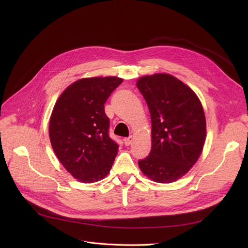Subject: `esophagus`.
<instances>
[{"mask_svg":"<svg viewBox=\"0 0 248 248\" xmlns=\"http://www.w3.org/2000/svg\"><path fill=\"white\" fill-rule=\"evenodd\" d=\"M124 145L125 146H129V145H132L133 142H134V137H128V138H125L124 140Z\"/></svg>","mask_w":248,"mask_h":248,"instance_id":"esophagus-1","label":"esophagus"}]
</instances>
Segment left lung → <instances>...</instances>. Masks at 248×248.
<instances>
[{"mask_svg": "<svg viewBox=\"0 0 248 248\" xmlns=\"http://www.w3.org/2000/svg\"><path fill=\"white\" fill-rule=\"evenodd\" d=\"M137 86L152 121V150L139 167L157 183L175 182L189 172L202 153L206 138L202 104L189 86L170 74L142 76Z\"/></svg>", "mask_w": 248, "mask_h": 248, "instance_id": "obj_1", "label": "left lung"}]
</instances>
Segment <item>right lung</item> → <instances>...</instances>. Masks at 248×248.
Returning a JSON list of instances; mask_svg holds the SVG:
<instances>
[{
    "instance_id": "obj_1",
    "label": "right lung",
    "mask_w": 248,
    "mask_h": 248,
    "mask_svg": "<svg viewBox=\"0 0 248 248\" xmlns=\"http://www.w3.org/2000/svg\"><path fill=\"white\" fill-rule=\"evenodd\" d=\"M123 82L115 76L82 78L65 89L49 123L52 148L63 167L82 183L106 177L119 145L109 137L104 103Z\"/></svg>"
}]
</instances>
